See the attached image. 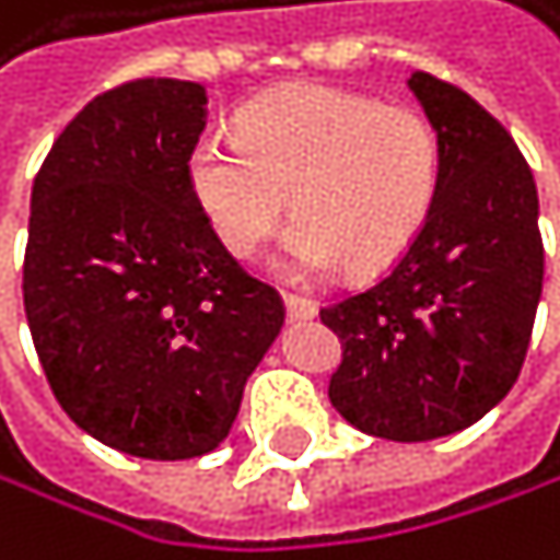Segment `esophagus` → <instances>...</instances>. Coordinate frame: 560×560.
Segmentation results:
<instances>
[{
	"label": "esophagus",
	"instance_id": "obj_1",
	"mask_svg": "<svg viewBox=\"0 0 560 560\" xmlns=\"http://www.w3.org/2000/svg\"><path fill=\"white\" fill-rule=\"evenodd\" d=\"M282 299H285V310H289L292 319H310L316 313V303L303 292H282Z\"/></svg>",
	"mask_w": 560,
	"mask_h": 560
}]
</instances>
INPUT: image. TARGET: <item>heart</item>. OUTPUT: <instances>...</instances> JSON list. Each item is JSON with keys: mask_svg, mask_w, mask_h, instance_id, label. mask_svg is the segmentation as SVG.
<instances>
[{"mask_svg": "<svg viewBox=\"0 0 560 560\" xmlns=\"http://www.w3.org/2000/svg\"><path fill=\"white\" fill-rule=\"evenodd\" d=\"M441 172V133L423 109L327 85L254 98L241 137L209 130L185 164L206 223L237 257L265 247L292 192L285 265L299 275L393 265L423 230Z\"/></svg>", "mask_w": 560, "mask_h": 560, "instance_id": "heart-1", "label": "heart"}]
</instances>
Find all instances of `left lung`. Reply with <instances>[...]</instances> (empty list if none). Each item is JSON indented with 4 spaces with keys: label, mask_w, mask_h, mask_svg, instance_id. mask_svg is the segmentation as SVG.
<instances>
[{
    "label": "left lung",
    "mask_w": 560,
    "mask_h": 560,
    "mask_svg": "<svg viewBox=\"0 0 560 560\" xmlns=\"http://www.w3.org/2000/svg\"><path fill=\"white\" fill-rule=\"evenodd\" d=\"M444 172L433 209L375 285L319 306L340 340L330 402L361 433L447 438L510 393L544 285L537 185L510 130L468 92L412 71Z\"/></svg>",
    "instance_id": "left-lung-1"
}]
</instances>
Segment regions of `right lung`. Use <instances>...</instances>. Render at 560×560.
<instances>
[{
    "label": "right lung",
    "instance_id": "right-lung-1",
    "mask_svg": "<svg viewBox=\"0 0 560 560\" xmlns=\"http://www.w3.org/2000/svg\"><path fill=\"white\" fill-rule=\"evenodd\" d=\"M206 89L133 78L78 113L30 196L23 306L54 399L106 447L185 462L237 420L285 303L188 188Z\"/></svg>",
    "mask_w": 560,
    "mask_h": 560
}]
</instances>
